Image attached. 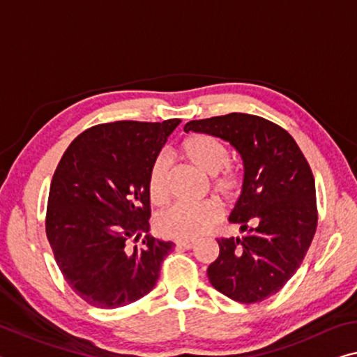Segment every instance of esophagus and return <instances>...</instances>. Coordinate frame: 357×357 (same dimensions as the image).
I'll return each instance as SVG.
<instances>
[{"instance_id": "obj_1", "label": "esophagus", "mask_w": 357, "mask_h": 357, "mask_svg": "<svg viewBox=\"0 0 357 357\" xmlns=\"http://www.w3.org/2000/svg\"><path fill=\"white\" fill-rule=\"evenodd\" d=\"M195 246L194 240H176V248L181 250H190V248Z\"/></svg>"}]
</instances>
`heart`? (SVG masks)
<instances>
[{
    "mask_svg": "<svg viewBox=\"0 0 357 357\" xmlns=\"http://www.w3.org/2000/svg\"><path fill=\"white\" fill-rule=\"evenodd\" d=\"M178 154L190 165L209 174V189L224 200L234 202L243 189V176L230 163L229 146L216 137L205 133L189 135L181 141ZM148 192L154 205H163L169 197V168L165 157H157L149 169ZM222 209L216 200L199 203H176L158 214L157 229L160 234L179 240H192L219 222Z\"/></svg>",
    "mask_w": 357,
    "mask_h": 357,
    "instance_id": "heart-1",
    "label": "heart"
}]
</instances>
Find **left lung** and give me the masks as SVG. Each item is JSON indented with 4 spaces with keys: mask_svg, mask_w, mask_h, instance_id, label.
<instances>
[{
    "mask_svg": "<svg viewBox=\"0 0 357 357\" xmlns=\"http://www.w3.org/2000/svg\"><path fill=\"white\" fill-rule=\"evenodd\" d=\"M184 130L219 137L240 152L245 181L230 220L245 235L219 238V257L206 273L231 301L262 302L301 267L318 225L307 158L284 128L245 112L190 121Z\"/></svg>",
    "mask_w": 357,
    "mask_h": 357,
    "instance_id": "8db88e82",
    "label": "left lung"
}]
</instances>
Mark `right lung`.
<instances>
[{
	"label": "right lung",
	"instance_id": "obj_1",
	"mask_svg": "<svg viewBox=\"0 0 357 357\" xmlns=\"http://www.w3.org/2000/svg\"><path fill=\"white\" fill-rule=\"evenodd\" d=\"M179 119L117 121L73 139L50 183L46 235L65 281L84 302L119 308L149 294L174 243L146 235L152 163Z\"/></svg>",
	"mask_w": 357,
	"mask_h": 357
}]
</instances>
